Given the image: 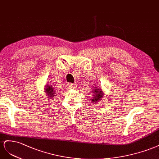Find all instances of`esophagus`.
I'll list each match as a JSON object with an SVG mask.
<instances>
[{
  "instance_id": "34e87169",
  "label": "esophagus",
  "mask_w": 159,
  "mask_h": 159,
  "mask_svg": "<svg viewBox=\"0 0 159 159\" xmlns=\"http://www.w3.org/2000/svg\"><path fill=\"white\" fill-rule=\"evenodd\" d=\"M68 87H69V89H74L75 88V84L72 83H69L68 84Z\"/></svg>"
}]
</instances>
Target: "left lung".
Wrapping results in <instances>:
<instances>
[{
	"instance_id": "8db88e82",
	"label": "left lung",
	"mask_w": 159,
	"mask_h": 159,
	"mask_svg": "<svg viewBox=\"0 0 159 159\" xmlns=\"http://www.w3.org/2000/svg\"><path fill=\"white\" fill-rule=\"evenodd\" d=\"M93 97L90 100H92L93 102H97V101H99L100 100H101L102 97V92L101 89H97L96 87H94L93 90Z\"/></svg>"
}]
</instances>
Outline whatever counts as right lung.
Returning <instances> with one entry per match:
<instances>
[{
	"instance_id": "obj_1",
	"label": "right lung",
	"mask_w": 159,
	"mask_h": 159,
	"mask_svg": "<svg viewBox=\"0 0 159 159\" xmlns=\"http://www.w3.org/2000/svg\"><path fill=\"white\" fill-rule=\"evenodd\" d=\"M45 90H46L45 92H46L48 97L52 98L53 96H54V93H55V91H54L52 87H49L48 85H47L46 88H45Z\"/></svg>"
}]
</instances>
